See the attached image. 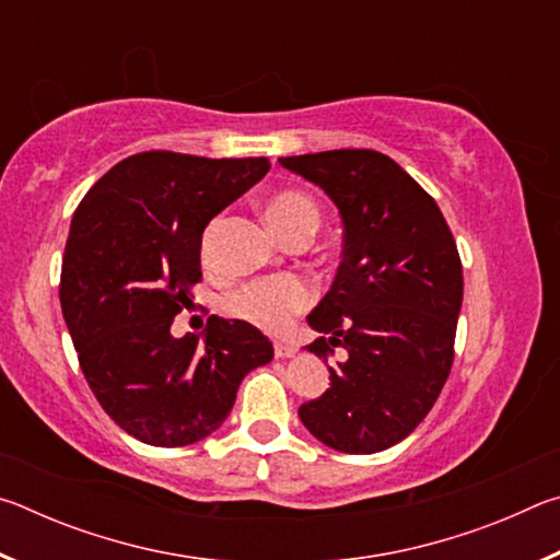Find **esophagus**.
<instances>
[{"label":"esophagus","instance_id":"1","mask_svg":"<svg viewBox=\"0 0 560 560\" xmlns=\"http://www.w3.org/2000/svg\"><path fill=\"white\" fill-rule=\"evenodd\" d=\"M296 346L289 343V340H273V355L277 358H291L296 355Z\"/></svg>","mask_w":560,"mask_h":560}]
</instances>
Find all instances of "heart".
I'll list each match as a JSON object with an SVG mask.
<instances>
[{"mask_svg":"<svg viewBox=\"0 0 560 560\" xmlns=\"http://www.w3.org/2000/svg\"><path fill=\"white\" fill-rule=\"evenodd\" d=\"M269 224L283 240L296 232H316L318 207L308 195L299 189H281L271 195L264 205ZM222 220L217 217L202 234V259L210 264L214 259V240L220 232ZM314 303V289L306 279L296 273H279V277H264L246 281L244 287L226 293L224 306L232 316L257 326L267 334H281L291 326L293 316H299Z\"/></svg>","mask_w":560,"mask_h":560,"instance_id":"heart-1","label":"heart"}]
</instances>
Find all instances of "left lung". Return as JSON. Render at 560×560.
<instances>
[{"label": "left lung", "instance_id": "obj_1", "mask_svg": "<svg viewBox=\"0 0 560 560\" xmlns=\"http://www.w3.org/2000/svg\"><path fill=\"white\" fill-rule=\"evenodd\" d=\"M279 163L318 185L346 226L343 261L308 326L330 387L299 407L328 447L373 454L420 424L447 383L462 308V261L438 202L377 150H326ZM329 338L326 339L325 336Z\"/></svg>", "mask_w": 560, "mask_h": 560}]
</instances>
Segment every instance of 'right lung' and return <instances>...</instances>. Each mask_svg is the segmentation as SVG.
I'll return each mask as SVG.
<instances>
[{
	"mask_svg": "<svg viewBox=\"0 0 560 560\" xmlns=\"http://www.w3.org/2000/svg\"><path fill=\"white\" fill-rule=\"evenodd\" d=\"M267 158L150 150L113 165L75 207L59 299L79 365L110 420L153 447H185L230 415L244 375L273 358L246 320L173 338L202 281V232L269 173Z\"/></svg>",
	"mask_w": 560,
	"mask_h": 560,
	"instance_id": "add662e5",
	"label": "right lung"
}]
</instances>
